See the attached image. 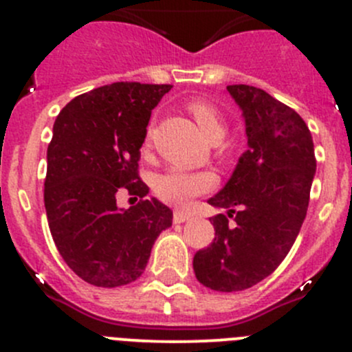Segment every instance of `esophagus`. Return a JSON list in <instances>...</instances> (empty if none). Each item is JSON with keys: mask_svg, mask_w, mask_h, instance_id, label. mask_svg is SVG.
Wrapping results in <instances>:
<instances>
[{"mask_svg": "<svg viewBox=\"0 0 352 352\" xmlns=\"http://www.w3.org/2000/svg\"><path fill=\"white\" fill-rule=\"evenodd\" d=\"M189 218H190V214H187V212H184V211L173 212V221L175 223H184V221H187Z\"/></svg>", "mask_w": 352, "mask_h": 352, "instance_id": "34e87169", "label": "esophagus"}]
</instances>
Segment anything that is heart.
Returning <instances> with one entry per match:
<instances>
[{
  "label": "heart",
  "instance_id": "heart-1",
  "mask_svg": "<svg viewBox=\"0 0 352 352\" xmlns=\"http://www.w3.org/2000/svg\"><path fill=\"white\" fill-rule=\"evenodd\" d=\"M187 110L196 120L201 133L208 138L209 141H221L225 136L226 124L223 120L221 113L218 109L209 102L197 100L189 102ZM151 129L148 131L144 144H150ZM214 187V177L209 172H187L180 168H170L163 172L162 175L156 177L155 180V194L162 199L163 202L175 208H186L194 197L201 194L209 192Z\"/></svg>",
  "mask_w": 352,
  "mask_h": 352
}]
</instances>
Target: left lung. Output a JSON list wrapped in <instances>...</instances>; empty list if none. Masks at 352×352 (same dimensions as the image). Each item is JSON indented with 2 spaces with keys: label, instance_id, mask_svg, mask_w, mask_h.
<instances>
[{
  "label": "left lung",
  "instance_id": "left-lung-1",
  "mask_svg": "<svg viewBox=\"0 0 352 352\" xmlns=\"http://www.w3.org/2000/svg\"><path fill=\"white\" fill-rule=\"evenodd\" d=\"M226 90L243 112L248 150L208 201L228 216H212L214 240L192 264L201 285L232 293L261 283L285 261L307 216L317 160L310 129L293 109L261 88ZM228 217L236 218L233 227Z\"/></svg>",
  "mask_w": 352,
  "mask_h": 352
}]
</instances>
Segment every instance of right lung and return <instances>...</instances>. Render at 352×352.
Here are the masks:
<instances>
[{"label":"right lung","mask_w":352,"mask_h":352,"mask_svg":"<svg viewBox=\"0 0 352 352\" xmlns=\"http://www.w3.org/2000/svg\"><path fill=\"white\" fill-rule=\"evenodd\" d=\"M172 85L119 81L78 95L56 117L47 148L44 204L49 228L71 271L98 287L136 281L172 211L146 199L138 162L151 110ZM126 190L140 197L116 208Z\"/></svg>","instance_id":"right-lung-1"}]
</instances>
